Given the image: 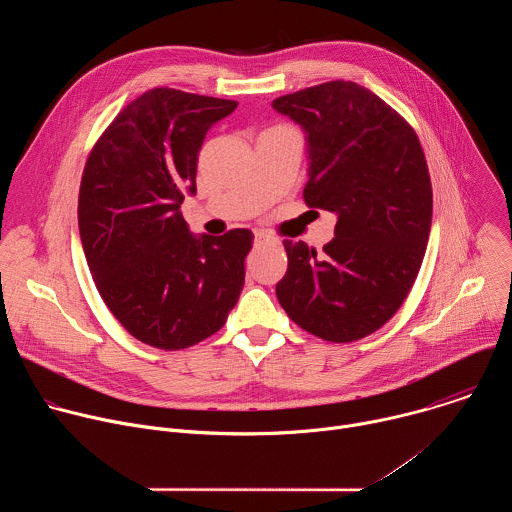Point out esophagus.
I'll list each match as a JSON object with an SVG mask.
<instances>
[{"mask_svg":"<svg viewBox=\"0 0 512 512\" xmlns=\"http://www.w3.org/2000/svg\"><path fill=\"white\" fill-rule=\"evenodd\" d=\"M269 241H271L269 235H265V233H255V245H265V243H269Z\"/></svg>","mask_w":512,"mask_h":512,"instance_id":"obj_1","label":"esophagus"}]
</instances>
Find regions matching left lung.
<instances>
[{
    "mask_svg": "<svg viewBox=\"0 0 512 512\" xmlns=\"http://www.w3.org/2000/svg\"><path fill=\"white\" fill-rule=\"evenodd\" d=\"M273 109L306 131V204L336 214L322 255L283 241L277 300L322 340L369 336L401 308L425 255L433 196L421 143L393 107L352 81L283 95Z\"/></svg>",
    "mask_w": 512,
    "mask_h": 512,
    "instance_id": "obj_1",
    "label": "left lung"
}]
</instances>
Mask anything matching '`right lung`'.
<instances>
[{
    "mask_svg": "<svg viewBox=\"0 0 512 512\" xmlns=\"http://www.w3.org/2000/svg\"><path fill=\"white\" fill-rule=\"evenodd\" d=\"M237 101L152 89L105 129L87 160L79 231L99 294L137 340L180 350L218 332L245 283L249 229L192 235L180 204L196 194L208 129Z\"/></svg>",
    "mask_w": 512,
    "mask_h": 512,
    "instance_id": "1",
    "label": "right lung"
}]
</instances>
